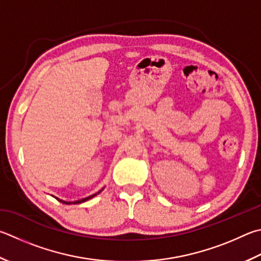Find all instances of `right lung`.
<instances>
[{"label":"right lung","mask_w":261,"mask_h":261,"mask_svg":"<svg viewBox=\"0 0 261 261\" xmlns=\"http://www.w3.org/2000/svg\"><path fill=\"white\" fill-rule=\"evenodd\" d=\"M102 191V189H101ZM101 191H99L98 193H96V194H93V195H90V196H88V197H85V198H82V200H77V201H74V202H66V201H63V200H60V198H58V197H56L57 200L58 201H60L61 203H64V204H79V203H83V202H85V201H88V200H90V198H92V197H94L97 195V194H99L100 193Z\"/></svg>","instance_id":"1"}]
</instances>
